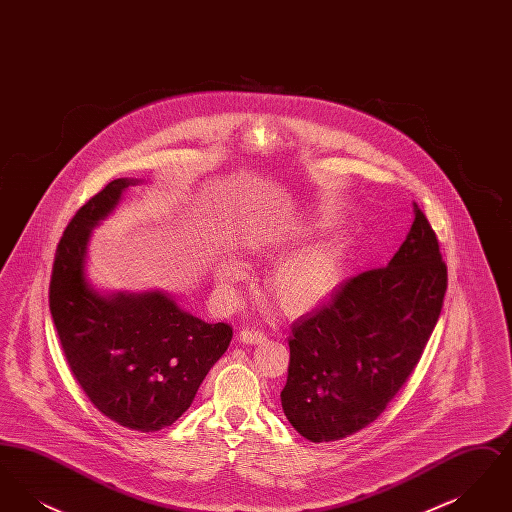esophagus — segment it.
Here are the masks:
<instances>
[{
    "label": "esophagus",
    "instance_id": "34e87169",
    "mask_svg": "<svg viewBox=\"0 0 512 512\" xmlns=\"http://www.w3.org/2000/svg\"><path fill=\"white\" fill-rule=\"evenodd\" d=\"M267 340V334L263 330H255V328H244L240 332V341L244 343H263Z\"/></svg>",
    "mask_w": 512,
    "mask_h": 512
}]
</instances>
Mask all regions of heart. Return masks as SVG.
<instances>
[{
    "label": "heart",
    "mask_w": 512,
    "mask_h": 512,
    "mask_svg": "<svg viewBox=\"0 0 512 512\" xmlns=\"http://www.w3.org/2000/svg\"><path fill=\"white\" fill-rule=\"evenodd\" d=\"M315 224H307L293 234L274 238L255 245L251 255L257 259L274 261L284 257L293 247L311 238ZM349 272L347 249L338 242H315L305 245L292 256L282 259L270 270L267 278L268 297L288 315H303L326 303L338 292ZM220 288L230 290L236 282L244 280L240 265H222L219 268Z\"/></svg>",
    "instance_id": "1"
}]
</instances>
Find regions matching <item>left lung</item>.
Masks as SVG:
<instances>
[{
  "instance_id": "left-lung-1",
  "label": "left lung",
  "mask_w": 512,
  "mask_h": 512,
  "mask_svg": "<svg viewBox=\"0 0 512 512\" xmlns=\"http://www.w3.org/2000/svg\"><path fill=\"white\" fill-rule=\"evenodd\" d=\"M445 290L438 236L414 207L411 232L388 267L349 278L328 303L293 322L280 393L293 428L322 443L372 424L418 365Z\"/></svg>"
}]
</instances>
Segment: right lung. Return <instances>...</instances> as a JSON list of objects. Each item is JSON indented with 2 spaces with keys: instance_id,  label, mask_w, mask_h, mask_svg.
<instances>
[{
  "instance_id": "obj_1",
  "label": "right lung",
  "mask_w": 512,
  "mask_h": 512,
  "mask_svg": "<svg viewBox=\"0 0 512 512\" xmlns=\"http://www.w3.org/2000/svg\"><path fill=\"white\" fill-rule=\"evenodd\" d=\"M132 182L117 178L67 224L49 280V311L74 380L99 413L136 432L171 426L232 340L226 322L180 311L161 293L99 297L84 280L92 226Z\"/></svg>"
}]
</instances>
